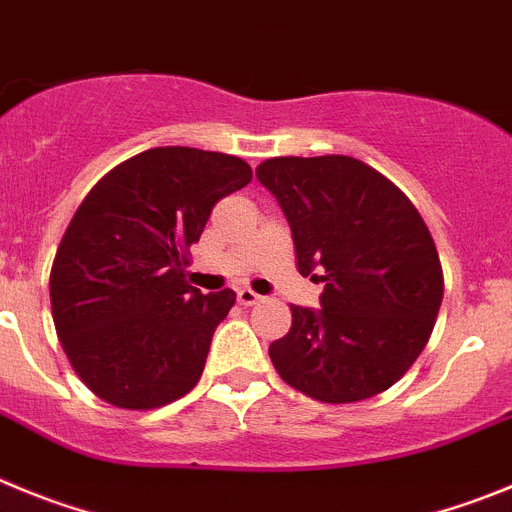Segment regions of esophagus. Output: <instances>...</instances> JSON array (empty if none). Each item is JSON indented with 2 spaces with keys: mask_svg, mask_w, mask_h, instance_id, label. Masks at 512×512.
Here are the masks:
<instances>
[{
  "mask_svg": "<svg viewBox=\"0 0 512 512\" xmlns=\"http://www.w3.org/2000/svg\"><path fill=\"white\" fill-rule=\"evenodd\" d=\"M237 301L242 303V306H255V303H260L262 298L257 296L255 290H250V288H239V290H237Z\"/></svg>",
  "mask_w": 512,
  "mask_h": 512,
  "instance_id": "34e87169",
  "label": "esophagus"
}]
</instances>
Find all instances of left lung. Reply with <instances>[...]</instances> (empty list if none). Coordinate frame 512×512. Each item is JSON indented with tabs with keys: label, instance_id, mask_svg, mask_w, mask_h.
<instances>
[{
	"label": "left lung",
	"instance_id": "1",
	"mask_svg": "<svg viewBox=\"0 0 512 512\" xmlns=\"http://www.w3.org/2000/svg\"><path fill=\"white\" fill-rule=\"evenodd\" d=\"M257 178L290 224L321 308L290 306L270 344L278 375L321 403H354L408 372L434 331L444 273L434 237L393 181L349 155L270 158Z\"/></svg>",
	"mask_w": 512,
	"mask_h": 512
}]
</instances>
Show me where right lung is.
<instances>
[{"instance_id": "add662e5", "label": "right lung", "mask_w": 512, "mask_h": 512, "mask_svg": "<svg viewBox=\"0 0 512 512\" xmlns=\"http://www.w3.org/2000/svg\"><path fill=\"white\" fill-rule=\"evenodd\" d=\"M250 181L252 168L234 155L153 147L81 201L55 252L50 308L91 393L150 411L193 390L237 296L188 285V250L216 201Z\"/></svg>"}]
</instances>
